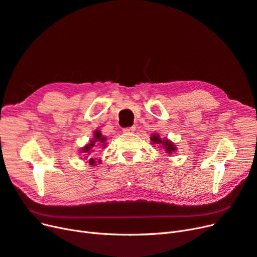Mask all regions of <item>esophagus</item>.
<instances>
[{
  "label": "esophagus",
  "mask_w": 257,
  "mask_h": 257,
  "mask_svg": "<svg viewBox=\"0 0 257 257\" xmlns=\"http://www.w3.org/2000/svg\"><path fill=\"white\" fill-rule=\"evenodd\" d=\"M135 126H130V127H125L123 130V133H126V134H132V133H134L135 132Z\"/></svg>",
  "instance_id": "34e87169"
}]
</instances>
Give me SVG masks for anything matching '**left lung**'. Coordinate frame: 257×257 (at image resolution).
I'll use <instances>...</instances> for the list:
<instances>
[{
    "instance_id": "8db88e82",
    "label": "left lung",
    "mask_w": 257,
    "mask_h": 257,
    "mask_svg": "<svg viewBox=\"0 0 257 257\" xmlns=\"http://www.w3.org/2000/svg\"><path fill=\"white\" fill-rule=\"evenodd\" d=\"M151 141L157 145H162V147H164V149L166 150L167 153H172L173 151L176 150V147L174 146V144H172L169 141H167V139H164V141H163V139L160 138V136L158 134L157 135L153 134L152 137H151Z\"/></svg>"
}]
</instances>
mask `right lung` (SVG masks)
Here are the masks:
<instances>
[{
	"label": "right lung",
	"instance_id": "1",
	"mask_svg": "<svg viewBox=\"0 0 257 257\" xmlns=\"http://www.w3.org/2000/svg\"><path fill=\"white\" fill-rule=\"evenodd\" d=\"M105 141H106V138L104 137V136H102V134H100V132L99 131H96L95 132V134H94V139H93V141H91V143L89 144V145H87L85 146L83 149H82V152H84V153H88V154H90V151L92 150V148L94 147L97 143H102V144H104L103 146H105L106 144H105ZM94 159H90V164L91 165H94Z\"/></svg>",
	"mask_w": 257,
	"mask_h": 257
}]
</instances>
